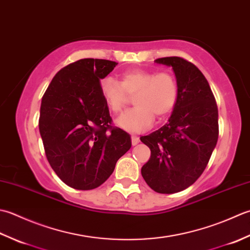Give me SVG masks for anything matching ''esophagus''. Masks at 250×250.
<instances>
[{
	"instance_id": "obj_1",
	"label": "esophagus",
	"mask_w": 250,
	"mask_h": 250,
	"mask_svg": "<svg viewBox=\"0 0 250 250\" xmlns=\"http://www.w3.org/2000/svg\"><path fill=\"white\" fill-rule=\"evenodd\" d=\"M139 141H140V139L138 138V137H136V136H131V144H132V146L138 145V144H139Z\"/></svg>"
}]
</instances>
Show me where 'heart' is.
<instances>
[{"mask_svg": "<svg viewBox=\"0 0 250 250\" xmlns=\"http://www.w3.org/2000/svg\"><path fill=\"white\" fill-rule=\"evenodd\" d=\"M100 91L112 113L120 114L134 95L135 106L119 119V125L129 132L150 128L154 116L162 120L169 115L178 99L176 76L168 72L129 70L122 76L121 83L113 78L100 81Z\"/></svg>", "mask_w": 250, "mask_h": 250, "instance_id": "heart-1", "label": "heart"}]
</instances>
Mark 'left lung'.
<instances>
[{
  "label": "left lung",
  "instance_id": "left-lung-1",
  "mask_svg": "<svg viewBox=\"0 0 250 250\" xmlns=\"http://www.w3.org/2000/svg\"><path fill=\"white\" fill-rule=\"evenodd\" d=\"M155 61L172 67L178 99L168 123L140 138L151 150L141 175L153 191L171 194L189 188L205 170L218 141V106L195 64L176 56Z\"/></svg>",
  "mask_w": 250,
  "mask_h": 250
}]
</instances>
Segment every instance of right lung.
<instances>
[{"label": "right lung", "instance_id": "add662e5", "mask_svg": "<svg viewBox=\"0 0 250 250\" xmlns=\"http://www.w3.org/2000/svg\"><path fill=\"white\" fill-rule=\"evenodd\" d=\"M118 62L84 58L58 71L42 98L39 129L49 165L65 185L93 190L130 149V136L112 125L100 81Z\"/></svg>", "mask_w": 250, "mask_h": 250}]
</instances>
